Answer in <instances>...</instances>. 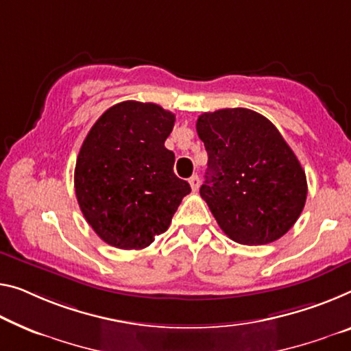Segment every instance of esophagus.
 <instances>
[{"mask_svg":"<svg viewBox=\"0 0 351 351\" xmlns=\"http://www.w3.org/2000/svg\"><path fill=\"white\" fill-rule=\"evenodd\" d=\"M190 185H191V190L193 191H197L199 190V186H201V179H199V176H193V177H190Z\"/></svg>","mask_w":351,"mask_h":351,"instance_id":"1","label":"esophagus"}]
</instances>
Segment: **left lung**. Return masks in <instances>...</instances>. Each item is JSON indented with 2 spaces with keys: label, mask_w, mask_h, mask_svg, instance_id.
<instances>
[{
  "label": "left lung",
  "mask_w": 351,
  "mask_h": 351,
  "mask_svg": "<svg viewBox=\"0 0 351 351\" xmlns=\"http://www.w3.org/2000/svg\"><path fill=\"white\" fill-rule=\"evenodd\" d=\"M196 130L208 163L201 197L226 235L241 245L281 239L303 212L307 182L276 127L246 108L204 112Z\"/></svg>",
  "instance_id": "1"
}]
</instances>
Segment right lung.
Returning a JSON list of instances; mask_svg holds the SVG:
<instances>
[{
  "label": "right lung",
  "mask_w": 351,
  "mask_h": 351,
  "mask_svg": "<svg viewBox=\"0 0 351 351\" xmlns=\"http://www.w3.org/2000/svg\"><path fill=\"white\" fill-rule=\"evenodd\" d=\"M174 122L158 105L127 100L106 110L89 130L75 166V193L105 243L147 247L191 191L174 174L176 155L165 147Z\"/></svg>",
  "instance_id": "obj_1"
}]
</instances>
